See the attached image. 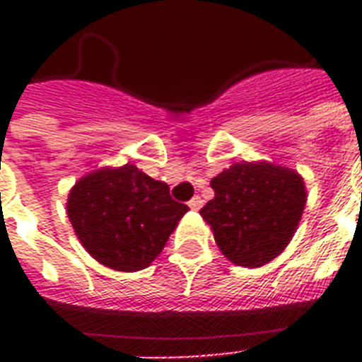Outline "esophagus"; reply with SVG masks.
Returning a JSON list of instances; mask_svg holds the SVG:
<instances>
[{
  "label": "esophagus",
  "instance_id": "1",
  "mask_svg": "<svg viewBox=\"0 0 362 362\" xmlns=\"http://www.w3.org/2000/svg\"><path fill=\"white\" fill-rule=\"evenodd\" d=\"M187 204H189V209H192V210H199L201 206H203V199L199 197V195H195V197H193Z\"/></svg>",
  "mask_w": 362,
  "mask_h": 362
}]
</instances>
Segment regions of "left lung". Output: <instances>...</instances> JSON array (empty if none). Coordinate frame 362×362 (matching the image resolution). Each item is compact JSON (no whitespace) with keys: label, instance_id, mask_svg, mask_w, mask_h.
I'll use <instances>...</instances> for the list:
<instances>
[{"label":"left lung","instance_id":"8db88e82","mask_svg":"<svg viewBox=\"0 0 362 362\" xmlns=\"http://www.w3.org/2000/svg\"><path fill=\"white\" fill-rule=\"evenodd\" d=\"M214 199L201 216L216 244L240 267H261L281 253L306 204L303 178L270 163H235L212 178Z\"/></svg>","mask_w":362,"mask_h":362}]
</instances>
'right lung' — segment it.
Returning <instances> with one entry per match:
<instances>
[{
    "mask_svg": "<svg viewBox=\"0 0 362 362\" xmlns=\"http://www.w3.org/2000/svg\"><path fill=\"white\" fill-rule=\"evenodd\" d=\"M187 210L167 184L129 163L90 173L67 199V216L86 252L125 272L146 269Z\"/></svg>",
    "mask_w": 362,
    "mask_h": 362,
    "instance_id": "add662e5",
    "label": "right lung"
}]
</instances>
